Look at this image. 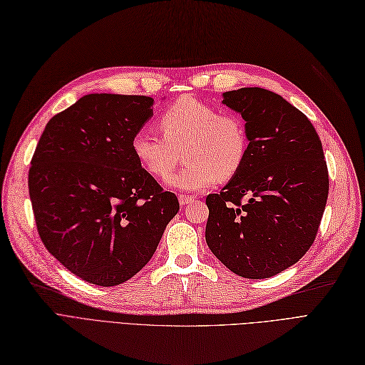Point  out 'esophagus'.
<instances>
[{"instance_id":"34e87169","label":"esophagus","mask_w":365,"mask_h":365,"mask_svg":"<svg viewBox=\"0 0 365 365\" xmlns=\"http://www.w3.org/2000/svg\"><path fill=\"white\" fill-rule=\"evenodd\" d=\"M194 200H195V198L191 197V195H180V197H179V203H180L182 206H186V205L192 203Z\"/></svg>"}]
</instances>
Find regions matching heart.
<instances>
[{
  "mask_svg": "<svg viewBox=\"0 0 365 365\" xmlns=\"http://www.w3.org/2000/svg\"><path fill=\"white\" fill-rule=\"evenodd\" d=\"M162 136L139 128L132 136L138 163L156 179H167L179 163L183 150L185 167L167 180L175 191H200L218 178L232 179L247 155V130L242 120L195 97H182L160 115Z\"/></svg>",
  "mask_w": 365,
  "mask_h": 365,
  "instance_id": "1",
  "label": "heart"
}]
</instances>
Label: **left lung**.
Listing matches in <instances>:
<instances>
[{"instance_id": "obj_1", "label": "left lung", "mask_w": 365, "mask_h": 365, "mask_svg": "<svg viewBox=\"0 0 365 365\" xmlns=\"http://www.w3.org/2000/svg\"><path fill=\"white\" fill-rule=\"evenodd\" d=\"M221 103L242 116L249 145L240 171L206 198V242L235 274L272 277L319 230L329 192L322 140L307 115L268 89L229 91Z\"/></svg>"}]
</instances>
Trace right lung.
Here are the masks:
<instances>
[{
    "instance_id": "1",
    "label": "right lung",
    "mask_w": 365,
    "mask_h": 365,
    "mask_svg": "<svg viewBox=\"0 0 365 365\" xmlns=\"http://www.w3.org/2000/svg\"><path fill=\"white\" fill-rule=\"evenodd\" d=\"M153 98L89 93L45 125L29 171L39 237L89 284L115 287L155 255L179 200L139 165L132 136Z\"/></svg>"
}]
</instances>
